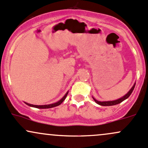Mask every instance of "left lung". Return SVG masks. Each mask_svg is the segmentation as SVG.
I'll list each match as a JSON object with an SVG mask.
<instances>
[{
	"label": "left lung",
	"instance_id": "left-lung-1",
	"mask_svg": "<svg viewBox=\"0 0 148 148\" xmlns=\"http://www.w3.org/2000/svg\"><path fill=\"white\" fill-rule=\"evenodd\" d=\"M135 85H136V83H134V85H133V87H131V90H129V91L127 92V94H125L123 97H122L119 98L118 99H116V100H113V101H98V100L95 99V98L93 97V99L95 100V102L97 103V104H99V105L101 106H113V105H116V104H120L121 102H122L123 101H124L125 99H128V97H129L130 95H131V93L133 92V90H134V87H135Z\"/></svg>",
	"mask_w": 148,
	"mask_h": 148
}]
</instances>
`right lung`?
Returning <instances> with one entry per match:
<instances>
[{
  "label": "right lung",
  "mask_w": 148,
  "mask_h": 148,
  "mask_svg": "<svg viewBox=\"0 0 148 148\" xmlns=\"http://www.w3.org/2000/svg\"><path fill=\"white\" fill-rule=\"evenodd\" d=\"M68 92H67L66 93V95H65L64 96H63V97H62L61 99L59 100V101H57V102H56V103H53V104H45V105H34V104H29V103H27V102H25V103L26 104H27L28 106H32V107L38 108V109H49V108H53V107H55V106H57L60 105V104H61V103L63 102V101H64L65 99H66V97H67V95H68Z\"/></svg>",
  "instance_id": "1"
}]
</instances>
